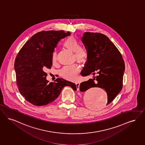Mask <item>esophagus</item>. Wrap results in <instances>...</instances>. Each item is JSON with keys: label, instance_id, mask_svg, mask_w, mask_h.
Here are the masks:
<instances>
[{"label": "esophagus", "instance_id": "34e87169", "mask_svg": "<svg viewBox=\"0 0 145 145\" xmlns=\"http://www.w3.org/2000/svg\"><path fill=\"white\" fill-rule=\"evenodd\" d=\"M76 86L77 87V90H79V86H80V82H75Z\"/></svg>", "mask_w": 145, "mask_h": 145}]
</instances>
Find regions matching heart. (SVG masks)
I'll return each instance as SVG.
<instances>
[{"mask_svg":"<svg viewBox=\"0 0 145 145\" xmlns=\"http://www.w3.org/2000/svg\"><path fill=\"white\" fill-rule=\"evenodd\" d=\"M79 40L73 36H70L64 40L63 45L66 48L74 52V57L80 62H85L89 57V51L87 47L79 45ZM52 64L56 65L57 61V53H52ZM80 71V66L78 63L65 66L60 70V74L65 78L69 80H75Z\"/></svg>","mask_w":145,"mask_h":145,"instance_id":"heart-1","label":"heart"}]
</instances>
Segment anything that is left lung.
Returning a JSON list of instances; mask_svg holds the SVG:
<instances>
[{
  "instance_id": "1",
  "label": "left lung",
  "mask_w": 145,
  "mask_h": 145,
  "mask_svg": "<svg viewBox=\"0 0 145 145\" xmlns=\"http://www.w3.org/2000/svg\"><path fill=\"white\" fill-rule=\"evenodd\" d=\"M82 42L88 49L89 57L81 75L93 76L80 83V91L85 92L92 87L105 89L107 95V105L122 88L125 65L121 54L106 35L100 33L85 32Z\"/></svg>"
}]
</instances>
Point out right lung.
Here are the masks:
<instances>
[{
  "instance_id": "1",
  "label": "right lung",
  "mask_w": 145,
  "mask_h": 145,
  "mask_svg": "<svg viewBox=\"0 0 145 145\" xmlns=\"http://www.w3.org/2000/svg\"><path fill=\"white\" fill-rule=\"evenodd\" d=\"M71 35L64 31H42L33 35L18 52L14 69L19 92L26 101L35 106L48 104L57 98L63 87L76 90L74 83L63 78L54 82L47 80L46 71L52 65L54 48L60 40Z\"/></svg>"
}]
</instances>
